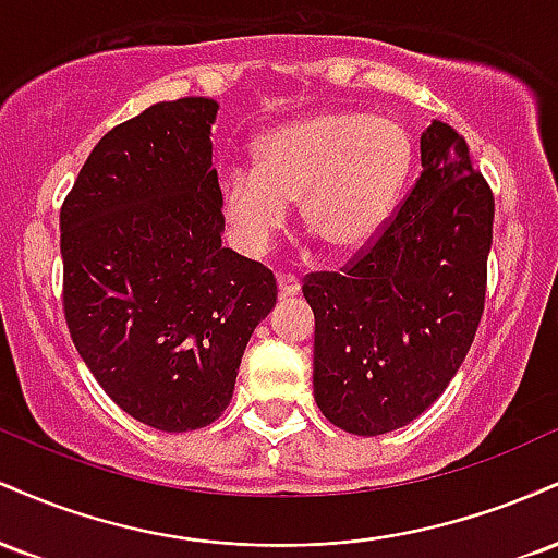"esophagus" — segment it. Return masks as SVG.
<instances>
[{
  "label": "esophagus",
  "instance_id": "34e87169",
  "mask_svg": "<svg viewBox=\"0 0 558 558\" xmlns=\"http://www.w3.org/2000/svg\"><path fill=\"white\" fill-rule=\"evenodd\" d=\"M301 291V283L296 275H288V272H280L278 275V293L280 299H288V296H296Z\"/></svg>",
  "mask_w": 558,
  "mask_h": 558
}]
</instances>
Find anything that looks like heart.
<instances>
[{
	"mask_svg": "<svg viewBox=\"0 0 558 558\" xmlns=\"http://www.w3.org/2000/svg\"><path fill=\"white\" fill-rule=\"evenodd\" d=\"M257 168L222 178V213L241 246L257 248L301 202L306 233L336 257L369 246L393 215L414 162V141L386 114L325 110L265 133Z\"/></svg>",
	"mask_w": 558,
	"mask_h": 558,
	"instance_id": "heart-1",
	"label": "heart"
}]
</instances>
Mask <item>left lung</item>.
Here are the masks:
<instances>
[{"label":"left lung","mask_w":558,"mask_h":558,"mask_svg":"<svg viewBox=\"0 0 558 558\" xmlns=\"http://www.w3.org/2000/svg\"><path fill=\"white\" fill-rule=\"evenodd\" d=\"M401 207L341 272H312L315 401L332 425L383 435L417 420L462 367L483 317L493 194L470 146L433 120Z\"/></svg>","instance_id":"obj_1"}]
</instances>
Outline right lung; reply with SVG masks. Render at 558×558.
Segmentation results:
<instances>
[{
	"label": "right lung",
	"instance_id": "right-lung-1",
	"mask_svg": "<svg viewBox=\"0 0 558 558\" xmlns=\"http://www.w3.org/2000/svg\"><path fill=\"white\" fill-rule=\"evenodd\" d=\"M217 101H159L94 146L60 213L70 338L123 412L165 433L207 427L278 301L262 262L222 246Z\"/></svg>",
	"mask_w": 558,
	"mask_h": 558
}]
</instances>
